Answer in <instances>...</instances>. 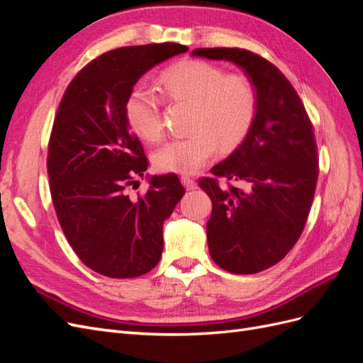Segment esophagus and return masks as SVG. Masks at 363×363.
Masks as SVG:
<instances>
[{"instance_id": "34e87169", "label": "esophagus", "mask_w": 363, "mask_h": 363, "mask_svg": "<svg viewBox=\"0 0 363 363\" xmlns=\"http://www.w3.org/2000/svg\"><path fill=\"white\" fill-rule=\"evenodd\" d=\"M182 182H183V184H184V188L186 189H195L196 188V182H195V179H192V177H188V175H182Z\"/></svg>"}]
</instances>
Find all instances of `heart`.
<instances>
[{
	"instance_id": "b5f03b06",
	"label": "heart",
	"mask_w": 363,
	"mask_h": 363,
	"mask_svg": "<svg viewBox=\"0 0 363 363\" xmlns=\"http://www.w3.org/2000/svg\"><path fill=\"white\" fill-rule=\"evenodd\" d=\"M159 91L172 104H188L189 135L162 145L152 163L160 172L194 174L216 150L232 152L244 144L257 116V92L245 74L225 72L204 60H184L164 69ZM127 124L145 142L163 136L162 100L144 86L131 89L124 106Z\"/></svg>"
}]
</instances>
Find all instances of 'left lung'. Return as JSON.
<instances>
[{"mask_svg": "<svg viewBox=\"0 0 363 363\" xmlns=\"http://www.w3.org/2000/svg\"><path fill=\"white\" fill-rule=\"evenodd\" d=\"M192 56L228 60L256 86L257 116L248 138L211 177L208 252L233 274H256L279 263L300 239L318 180L313 125L291 82L259 54L244 48H196ZM219 178L228 183L221 186Z\"/></svg>", "mask_w": 363, "mask_h": 363, "instance_id": "left-lung-1", "label": "left lung"}]
</instances>
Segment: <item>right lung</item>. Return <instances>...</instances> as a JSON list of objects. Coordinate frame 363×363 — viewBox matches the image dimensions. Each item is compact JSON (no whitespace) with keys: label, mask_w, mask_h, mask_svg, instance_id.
Here are the masks:
<instances>
[{"label":"right lung","mask_w":363,"mask_h":363,"mask_svg":"<svg viewBox=\"0 0 363 363\" xmlns=\"http://www.w3.org/2000/svg\"><path fill=\"white\" fill-rule=\"evenodd\" d=\"M186 51L172 42L107 51L74 77L54 116L47 157L52 204L75 255L106 277L133 279L157 265L163 221L184 194L175 174L151 177L136 199L127 194L148 160L124 106L142 75Z\"/></svg>","instance_id":"obj_1"}]
</instances>
